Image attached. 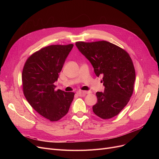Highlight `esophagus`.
<instances>
[{
    "mask_svg": "<svg viewBox=\"0 0 159 159\" xmlns=\"http://www.w3.org/2000/svg\"><path fill=\"white\" fill-rule=\"evenodd\" d=\"M91 93L90 91H78L77 94H78L80 97H84L86 94H89V93Z\"/></svg>",
    "mask_w": 159,
    "mask_h": 159,
    "instance_id": "esophagus-1",
    "label": "esophagus"
}]
</instances>
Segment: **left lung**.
<instances>
[{"label": "left lung", "mask_w": 159, "mask_h": 159, "mask_svg": "<svg viewBox=\"0 0 159 159\" xmlns=\"http://www.w3.org/2000/svg\"><path fill=\"white\" fill-rule=\"evenodd\" d=\"M75 45L93 66L97 77L102 75L104 92H97L94 113L103 119L117 115L129 101L134 87L135 71L129 55L105 40Z\"/></svg>", "instance_id": "8db88e82"}]
</instances>
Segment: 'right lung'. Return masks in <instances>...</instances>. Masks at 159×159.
I'll list each match as a JSON object with an SVG mask.
<instances>
[{
  "label": "right lung",
  "instance_id": "right-lung-1",
  "mask_svg": "<svg viewBox=\"0 0 159 159\" xmlns=\"http://www.w3.org/2000/svg\"><path fill=\"white\" fill-rule=\"evenodd\" d=\"M73 44L51 45L32 54L22 73L24 95L37 113L50 121H57L68 112L73 92L55 91L56 82Z\"/></svg>",
  "mask_w": 159,
  "mask_h": 159
}]
</instances>
